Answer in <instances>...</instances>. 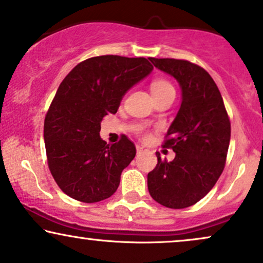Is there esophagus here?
Segmentation results:
<instances>
[{"instance_id": "obj_1", "label": "esophagus", "mask_w": 263, "mask_h": 263, "mask_svg": "<svg viewBox=\"0 0 263 263\" xmlns=\"http://www.w3.org/2000/svg\"><path fill=\"white\" fill-rule=\"evenodd\" d=\"M136 149H137V154H142L147 151L144 147H142V145H137V147H136Z\"/></svg>"}]
</instances>
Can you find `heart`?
Here are the masks:
<instances>
[{"label":"heart","mask_w":263,"mask_h":263,"mask_svg":"<svg viewBox=\"0 0 263 263\" xmlns=\"http://www.w3.org/2000/svg\"><path fill=\"white\" fill-rule=\"evenodd\" d=\"M151 91L153 98L166 96V94H175L173 85L165 80H154L151 84Z\"/></svg>","instance_id":"heart-1"}]
</instances>
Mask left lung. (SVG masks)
<instances>
[{
	"mask_svg": "<svg viewBox=\"0 0 263 263\" xmlns=\"http://www.w3.org/2000/svg\"><path fill=\"white\" fill-rule=\"evenodd\" d=\"M154 67L172 76L181 88V105L166 132L164 147L175 158L148 173V191L167 208H186L216 185L226 164L230 121L217 84L200 66L175 59H153Z\"/></svg>",
	"mask_w": 263,
	"mask_h": 263,
	"instance_id": "obj_1",
	"label": "left lung"
}]
</instances>
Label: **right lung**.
Returning a JSON list of instances; mask_svg holds the SVG:
<instances>
[{"mask_svg": "<svg viewBox=\"0 0 263 263\" xmlns=\"http://www.w3.org/2000/svg\"><path fill=\"white\" fill-rule=\"evenodd\" d=\"M149 61L97 56L78 63L60 84L45 118L44 140L50 172L69 197L94 203L118 190L136 147L126 136L106 144L100 138V123L107 114L118 111L134 85L151 74Z\"/></svg>", "mask_w": 263, "mask_h": 263, "instance_id": "add662e5", "label": "right lung"}]
</instances>
